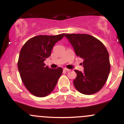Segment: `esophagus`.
<instances>
[{"label": "esophagus", "instance_id": "1", "mask_svg": "<svg viewBox=\"0 0 124 124\" xmlns=\"http://www.w3.org/2000/svg\"><path fill=\"white\" fill-rule=\"evenodd\" d=\"M64 71H70V70H69V69H67V68H64Z\"/></svg>", "mask_w": 124, "mask_h": 124}]
</instances>
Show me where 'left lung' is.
<instances>
[{
	"label": "left lung",
	"mask_w": 124,
	"mask_h": 124,
	"mask_svg": "<svg viewBox=\"0 0 124 124\" xmlns=\"http://www.w3.org/2000/svg\"><path fill=\"white\" fill-rule=\"evenodd\" d=\"M76 56L83 59L84 71L75 70L77 76L73 81L82 94L91 95L102 88L110 70L109 56L106 46L95 37L87 34L67 33Z\"/></svg>",
	"instance_id": "left-lung-1"
}]
</instances>
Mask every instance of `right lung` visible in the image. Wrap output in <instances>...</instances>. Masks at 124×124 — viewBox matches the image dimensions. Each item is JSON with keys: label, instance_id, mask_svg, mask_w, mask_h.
<instances>
[{"label": "right lung", "instance_id": "1", "mask_svg": "<svg viewBox=\"0 0 124 124\" xmlns=\"http://www.w3.org/2000/svg\"><path fill=\"white\" fill-rule=\"evenodd\" d=\"M64 34L36 36L28 40L20 50L18 60L20 75L24 86L34 96L42 97L50 94L63 73L60 67L51 69L45 66L44 61Z\"/></svg>", "mask_w": 124, "mask_h": 124}]
</instances>
